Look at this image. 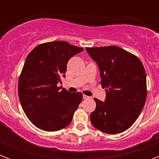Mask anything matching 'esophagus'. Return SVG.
Instances as JSON below:
<instances>
[{"label":"esophagus","mask_w":159,"mask_h":159,"mask_svg":"<svg viewBox=\"0 0 159 159\" xmlns=\"http://www.w3.org/2000/svg\"><path fill=\"white\" fill-rule=\"evenodd\" d=\"M83 98H84V99H89L90 97H89V96H88V95H83Z\"/></svg>","instance_id":"1"}]
</instances>
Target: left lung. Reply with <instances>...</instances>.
Listing matches in <instances>:
<instances>
[{
	"mask_svg": "<svg viewBox=\"0 0 159 159\" xmlns=\"http://www.w3.org/2000/svg\"><path fill=\"white\" fill-rule=\"evenodd\" d=\"M98 64L105 102L95 98L91 114L93 127L115 134L130 128L139 116L147 99V77L141 60L118 46L86 48Z\"/></svg>",
	"mask_w": 159,
	"mask_h": 159,
	"instance_id": "left-lung-1",
	"label": "left lung"
}]
</instances>
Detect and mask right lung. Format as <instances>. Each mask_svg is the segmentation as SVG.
I'll list each match as a JSON object with an SVG mask.
<instances>
[{"label": "right lung", "mask_w": 159, "mask_h": 159, "mask_svg": "<svg viewBox=\"0 0 159 159\" xmlns=\"http://www.w3.org/2000/svg\"><path fill=\"white\" fill-rule=\"evenodd\" d=\"M84 50L66 41L40 43L25 60L18 82V95L28 119L40 130L57 131L67 127L83 99L67 92L61 81L68 60Z\"/></svg>", "instance_id": "add662e5"}]
</instances>
